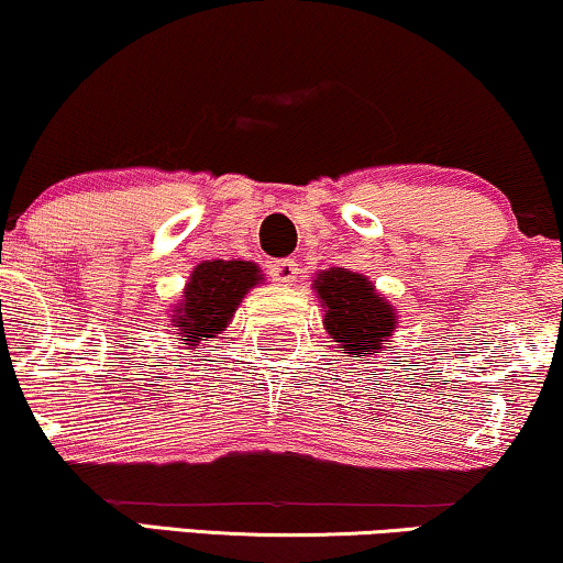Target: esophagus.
I'll return each mask as SVG.
<instances>
[{"mask_svg": "<svg viewBox=\"0 0 563 563\" xmlns=\"http://www.w3.org/2000/svg\"><path fill=\"white\" fill-rule=\"evenodd\" d=\"M268 274H272V279L276 284H295L297 276H299V264L295 258H282V261H274L272 266H268Z\"/></svg>", "mask_w": 563, "mask_h": 563, "instance_id": "obj_1", "label": "esophagus"}]
</instances>
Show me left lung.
Instances as JSON below:
<instances>
[{
  "mask_svg": "<svg viewBox=\"0 0 563 563\" xmlns=\"http://www.w3.org/2000/svg\"><path fill=\"white\" fill-rule=\"evenodd\" d=\"M312 289L323 302V325L339 344L341 354L377 356L396 331L398 316L393 305L375 289L367 276L349 268H328L316 274Z\"/></svg>",
  "mask_w": 563,
  "mask_h": 563,
  "instance_id": "8db88e82",
  "label": "left lung"
}]
</instances>
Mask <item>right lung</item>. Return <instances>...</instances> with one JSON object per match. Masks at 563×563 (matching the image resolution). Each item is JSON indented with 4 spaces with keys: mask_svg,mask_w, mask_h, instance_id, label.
<instances>
[{
    "mask_svg": "<svg viewBox=\"0 0 563 563\" xmlns=\"http://www.w3.org/2000/svg\"><path fill=\"white\" fill-rule=\"evenodd\" d=\"M261 279L264 274L251 261H207L196 266L184 299L173 310L175 331L184 335L180 341L196 349L222 333L238 305Z\"/></svg>",
    "mask_w": 563,
    "mask_h": 563,
    "instance_id": "right-lung-1",
    "label": "right lung"
}]
</instances>
